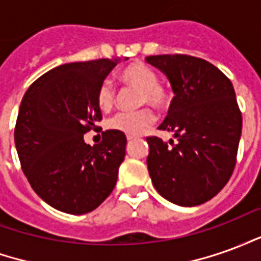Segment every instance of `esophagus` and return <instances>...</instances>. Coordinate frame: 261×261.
Wrapping results in <instances>:
<instances>
[{
	"instance_id": "34e87169",
	"label": "esophagus",
	"mask_w": 261,
	"mask_h": 261,
	"mask_svg": "<svg viewBox=\"0 0 261 261\" xmlns=\"http://www.w3.org/2000/svg\"><path fill=\"white\" fill-rule=\"evenodd\" d=\"M134 140H136V137H133V136H128V137H127V141H128V142L134 141Z\"/></svg>"
}]
</instances>
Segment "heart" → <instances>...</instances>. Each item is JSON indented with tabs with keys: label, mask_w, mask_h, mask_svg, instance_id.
Returning <instances> with one entry per match:
<instances>
[{
	"label": "heart",
	"mask_w": 261,
	"mask_h": 261,
	"mask_svg": "<svg viewBox=\"0 0 261 261\" xmlns=\"http://www.w3.org/2000/svg\"><path fill=\"white\" fill-rule=\"evenodd\" d=\"M120 81L127 88L137 89L138 105H151L156 109H164L169 105V93L158 84V75L149 65L144 63H131L120 71ZM96 103L100 110L109 112L116 103V89L109 81H103L96 92ZM155 120L151 109H141L136 112H121L108 120L109 130L119 131L125 136H137Z\"/></svg>",
	"instance_id": "obj_1"
}]
</instances>
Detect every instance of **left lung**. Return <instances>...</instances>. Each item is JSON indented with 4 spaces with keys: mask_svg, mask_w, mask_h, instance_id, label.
Masks as SVG:
<instances>
[{
    "mask_svg": "<svg viewBox=\"0 0 261 261\" xmlns=\"http://www.w3.org/2000/svg\"><path fill=\"white\" fill-rule=\"evenodd\" d=\"M169 80L175 97L159 130L177 140L148 137V172L161 196L181 207L211 200L235 169L242 113L232 82L215 65L186 54L147 57Z\"/></svg>",
    "mask_w": 261,
    "mask_h": 261,
    "instance_id": "left-lung-1",
    "label": "left lung"
}]
</instances>
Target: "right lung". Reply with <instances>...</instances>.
Returning a JSON list of instances; mask_svg holds the SVG:
<instances>
[{
  "mask_svg": "<svg viewBox=\"0 0 261 261\" xmlns=\"http://www.w3.org/2000/svg\"><path fill=\"white\" fill-rule=\"evenodd\" d=\"M119 59L69 63L37 78L20 102L15 145L37 196L59 211H93L113 192L124 161L123 133H102L95 147L84 134L102 120L96 92Z\"/></svg>",
  "mask_w": 261,
  "mask_h": 261,
  "instance_id": "add662e5",
  "label": "right lung"
}]
</instances>
